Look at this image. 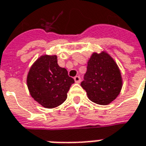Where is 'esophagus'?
Segmentation results:
<instances>
[{
    "instance_id": "obj_1",
    "label": "esophagus",
    "mask_w": 146,
    "mask_h": 146,
    "mask_svg": "<svg viewBox=\"0 0 146 146\" xmlns=\"http://www.w3.org/2000/svg\"><path fill=\"white\" fill-rule=\"evenodd\" d=\"M74 80L76 83H80V77L79 76H76L74 77Z\"/></svg>"
}]
</instances>
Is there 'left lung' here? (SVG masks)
<instances>
[{"label":"left lung","instance_id":"obj_1","mask_svg":"<svg viewBox=\"0 0 146 146\" xmlns=\"http://www.w3.org/2000/svg\"><path fill=\"white\" fill-rule=\"evenodd\" d=\"M80 85L92 102L102 106L110 104L122 88L120 70L107 52H94L88 62L84 80Z\"/></svg>","mask_w":146,"mask_h":146}]
</instances>
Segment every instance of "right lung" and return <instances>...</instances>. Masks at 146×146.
I'll use <instances>...</instances> for the list:
<instances>
[{
  "label": "right lung",
  "instance_id": "add662e5",
  "mask_svg": "<svg viewBox=\"0 0 146 146\" xmlns=\"http://www.w3.org/2000/svg\"><path fill=\"white\" fill-rule=\"evenodd\" d=\"M27 87L32 98L47 109L62 104L74 80L65 68L58 65L55 54H44L30 67L27 78Z\"/></svg>",
  "mask_w": 146,
  "mask_h": 146
}]
</instances>
